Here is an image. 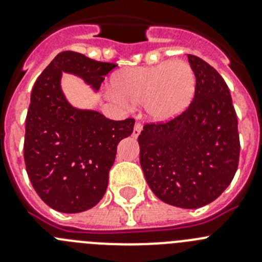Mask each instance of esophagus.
I'll return each instance as SVG.
<instances>
[{"instance_id":"34e87169","label":"esophagus","mask_w":262,"mask_h":262,"mask_svg":"<svg viewBox=\"0 0 262 262\" xmlns=\"http://www.w3.org/2000/svg\"><path fill=\"white\" fill-rule=\"evenodd\" d=\"M143 129V126L139 122H136L135 126H134V131H133V136L134 138H136V136H139V134L142 133Z\"/></svg>"}]
</instances>
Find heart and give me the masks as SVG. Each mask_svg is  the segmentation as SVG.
<instances>
[{
    "label": "heart",
    "instance_id": "heart-1",
    "mask_svg": "<svg viewBox=\"0 0 262 262\" xmlns=\"http://www.w3.org/2000/svg\"><path fill=\"white\" fill-rule=\"evenodd\" d=\"M113 92L129 105L143 103L148 118L166 122L180 115L193 99L195 75L184 60L122 69L113 77Z\"/></svg>",
    "mask_w": 262,
    "mask_h": 262
}]
</instances>
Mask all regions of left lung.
Masks as SVG:
<instances>
[{
	"label": "left lung",
	"instance_id": "obj_1",
	"mask_svg": "<svg viewBox=\"0 0 262 262\" xmlns=\"http://www.w3.org/2000/svg\"><path fill=\"white\" fill-rule=\"evenodd\" d=\"M195 75L189 107L143 127L138 142L147 184L163 202L198 209L226 190L237 170V117L226 81L210 64L187 55Z\"/></svg>",
	"mask_w": 262,
	"mask_h": 262
}]
</instances>
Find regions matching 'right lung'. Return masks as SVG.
I'll return each instance as SVG.
<instances>
[{
  "label": "right lung",
  "mask_w": 262,
  "mask_h": 262,
  "mask_svg": "<svg viewBox=\"0 0 262 262\" xmlns=\"http://www.w3.org/2000/svg\"><path fill=\"white\" fill-rule=\"evenodd\" d=\"M115 67L64 51L32 88L23 157L32 187L56 211H85L102 200L118 143L133 134L135 124L134 118L113 120L72 107L60 89L61 73H75L98 89Z\"/></svg>",
  "instance_id": "right-lung-1"
}]
</instances>
